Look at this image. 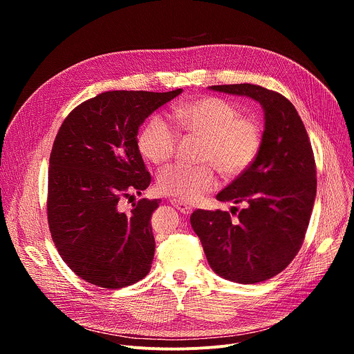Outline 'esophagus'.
I'll use <instances>...</instances> for the list:
<instances>
[{
  "mask_svg": "<svg viewBox=\"0 0 354 354\" xmlns=\"http://www.w3.org/2000/svg\"><path fill=\"white\" fill-rule=\"evenodd\" d=\"M171 203H172V206H174L176 210H179V212H180L182 214H185V216H189V214L193 212V209H192L189 205L183 203V201H180V200L174 198V200H171Z\"/></svg>",
  "mask_w": 354,
  "mask_h": 354,
  "instance_id": "obj_1",
  "label": "esophagus"
}]
</instances>
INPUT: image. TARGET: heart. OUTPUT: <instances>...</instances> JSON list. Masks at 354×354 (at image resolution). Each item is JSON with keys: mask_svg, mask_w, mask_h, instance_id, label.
Listing matches in <instances>:
<instances>
[{"mask_svg": "<svg viewBox=\"0 0 354 354\" xmlns=\"http://www.w3.org/2000/svg\"><path fill=\"white\" fill-rule=\"evenodd\" d=\"M172 116L179 131L203 138L200 161L213 164L225 178L246 171L261 149L258 122L241 118L239 109L223 97L207 96L180 104ZM176 142V130L158 113L145 122L137 137L140 154L157 165L171 160ZM157 186L161 193L190 203L216 186V175L210 165H171L158 174Z\"/></svg>", "mask_w": 354, "mask_h": 354, "instance_id": "obj_1", "label": "heart"}]
</instances>
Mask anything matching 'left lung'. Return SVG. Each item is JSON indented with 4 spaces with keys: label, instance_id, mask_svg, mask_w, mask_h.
I'll use <instances>...</instances> for the list:
<instances>
[{
    "label": "left lung",
    "instance_id": "left-lung-1",
    "mask_svg": "<svg viewBox=\"0 0 354 354\" xmlns=\"http://www.w3.org/2000/svg\"><path fill=\"white\" fill-rule=\"evenodd\" d=\"M209 89L257 100L265 130L255 161L216 196L243 205L238 217L198 209L190 224L214 273L255 284L284 270L304 241L317 196L313 147L304 123L283 95L254 84Z\"/></svg>",
    "mask_w": 354,
    "mask_h": 354
}]
</instances>
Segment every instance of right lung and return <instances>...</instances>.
I'll return each mask as SVG.
<instances>
[{
    "label": "right lung",
    "mask_w": 354,
    "mask_h": 354,
    "mask_svg": "<svg viewBox=\"0 0 354 354\" xmlns=\"http://www.w3.org/2000/svg\"><path fill=\"white\" fill-rule=\"evenodd\" d=\"M182 91L99 93L77 106L56 136L48 227L63 261L91 284L122 288L151 269L156 239L149 221L161 201L141 198L127 213L119 203L151 183L137 147L140 126Z\"/></svg>",
    "instance_id": "add662e5"
}]
</instances>
